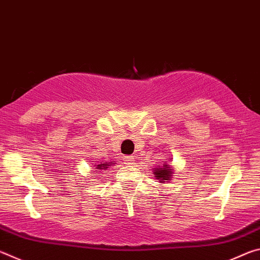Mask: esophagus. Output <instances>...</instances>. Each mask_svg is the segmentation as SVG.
<instances>
[{
  "instance_id": "1",
  "label": "esophagus",
  "mask_w": 260,
  "mask_h": 260,
  "mask_svg": "<svg viewBox=\"0 0 260 260\" xmlns=\"http://www.w3.org/2000/svg\"><path fill=\"white\" fill-rule=\"evenodd\" d=\"M124 160H125V164L131 165V164H133L134 157H133V156H125V157H124Z\"/></svg>"
}]
</instances>
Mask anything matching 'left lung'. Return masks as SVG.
I'll list each match as a JSON object with an SVG mask.
<instances>
[{
  "mask_svg": "<svg viewBox=\"0 0 260 260\" xmlns=\"http://www.w3.org/2000/svg\"><path fill=\"white\" fill-rule=\"evenodd\" d=\"M153 173L156 174V178L158 180H160V182H161V181H164V180H170L171 174H172V169L167 165H164L162 167H160V169H156Z\"/></svg>",
  "mask_w": 260,
  "mask_h": 260,
  "instance_id": "8db88e82",
  "label": "left lung"
}]
</instances>
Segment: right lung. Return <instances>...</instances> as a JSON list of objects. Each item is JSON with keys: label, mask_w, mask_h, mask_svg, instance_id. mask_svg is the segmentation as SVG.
<instances>
[{"label": "right lung", "mask_w": 260, "mask_h": 260, "mask_svg": "<svg viewBox=\"0 0 260 260\" xmlns=\"http://www.w3.org/2000/svg\"><path fill=\"white\" fill-rule=\"evenodd\" d=\"M108 166H110V165H108V164H100V165H98V169L99 170H103V169H108Z\"/></svg>", "instance_id": "add662e5"}]
</instances>
